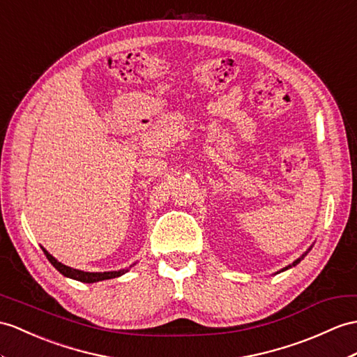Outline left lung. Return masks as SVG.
Returning a JSON list of instances; mask_svg holds the SVG:
<instances>
[{"label": "left lung", "instance_id": "obj_1", "mask_svg": "<svg viewBox=\"0 0 357 357\" xmlns=\"http://www.w3.org/2000/svg\"><path fill=\"white\" fill-rule=\"evenodd\" d=\"M310 250H312V245H310V248H309V250L306 251V253H303V255H301V256H300V257H298L297 260H294V262H292L291 265H288V266H284L283 269H280V271H277L275 274H279V273H283V271H286V269H289V268H292V266H295V265H298V264L301 262V260H303L304 257H306V256H307V253H309V251H310Z\"/></svg>", "mask_w": 357, "mask_h": 357}]
</instances>
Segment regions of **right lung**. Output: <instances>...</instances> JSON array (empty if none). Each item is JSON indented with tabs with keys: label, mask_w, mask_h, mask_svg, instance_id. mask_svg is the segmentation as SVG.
Wrapping results in <instances>:
<instances>
[{
	"label": "right lung",
	"mask_w": 357,
	"mask_h": 357,
	"mask_svg": "<svg viewBox=\"0 0 357 357\" xmlns=\"http://www.w3.org/2000/svg\"><path fill=\"white\" fill-rule=\"evenodd\" d=\"M42 251L45 253L47 259L51 262V265H53L57 271L65 275V277H69V279L73 280H78V282H83V283H97V282H102V280H109V279H115V277H119L123 275L126 273L130 271V268H132L133 265H130V268H124V269H118V271H104V273H88V271H82V269H75V268H71V266H66L63 265L62 262H59V260L56 257L51 256L48 251L42 247Z\"/></svg>",
	"instance_id": "obj_1"
}]
</instances>
